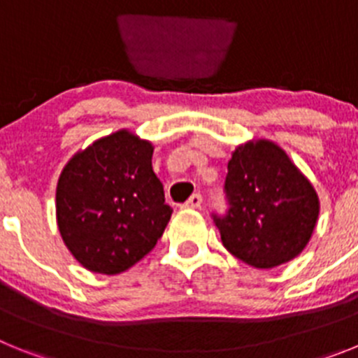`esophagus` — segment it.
Masks as SVG:
<instances>
[{"label":"esophagus","instance_id":"obj_1","mask_svg":"<svg viewBox=\"0 0 358 358\" xmlns=\"http://www.w3.org/2000/svg\"><path fill=\"white\" fill-rule=\"evenodd\" d=\"M202 206V195L201 194H194L188 201L182 204V208H192V210H197V208Z\"/></svg>","mask_w":358,"mask_h":358}]
</instances>
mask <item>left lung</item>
<instances>
[{"label":"left lung","instance_id":"8db88e82","mask_svg":"<svg viewBox=\"0 0 358 358\" xmlns=\"http://www.w3.org/2000/svg\"><path fill=\"white\" fill-rule=\"evenodd\" d=\"M227 210L211 213L224 248L243 264L273 268L306 248L319 215L314 186L271 141L233 152L224 181Z\"/></svg>","mask_w":358,"mask_h":358}]
</instances>
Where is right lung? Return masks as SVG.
I'll list each match as a JSON object with an SVG mask.
<instances>
[{"mask_svg": "<svg viewBox=\"0 0 358 358\" xmlns=\"http://www.w3.org/2000/svg\"><path fill=\"white\" fill-rule=\"evenodd\" d=\"M152 147L127 131L94 141L69 159L57 185V224L87 271L118 274L154 249L169 224Z\"/></svg>", "mask_w": 358, "mask_h": 358, "instance_id": "add662e5", "label": "right lung"}]
</instances>
